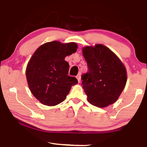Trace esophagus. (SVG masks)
<instances>
[{"label":"esophagus","mask_w":147,"mask_h":147,"mask_svg":"<svg viewBox=\"0 0 147 147\" xmlns=\"http://www.w3.org/2000/svg\"><path fill=\"white\" fill-rule=\"evenodd\" d=\"M76 78L78 79V81L79 83H80V81H81V80H80V74H78V75L77 76H76Z\"/></svg>","instance_id":"esophagus-1"}]
</instances>
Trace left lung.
I'll return each mask as SVG.
<instances>
[{"label": "left lung", "mask_w": 147, "mask_h": 147, "mask_svg": "<svg viewBox=\"0 0 147 147\" xmlns=\"http://www.w3.org/2000/svg\"><path fill=\"white\" fill-rule=\"evenodd\" d=\"M82 54L88 72L82 76V85L88 101L100 108L113 104L127 83L125 66L111 49L102 44L84 47Z\"/></svg>", "instance_id": "left-lung-1"}]
</instances>
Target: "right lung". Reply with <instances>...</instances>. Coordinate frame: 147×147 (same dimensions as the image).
<instances>
[{"label": "right lung", "mask_w": 147, "mask_h": 147, "mask_svg": "<svg viewBox=\"0 0 147 147\" xmlns=\"http://www.w3.org/2000/svg\"><path fill=\"white\" fill-rule=\"evenodd\" d=\"M76 42L52 41L40 46L26 67V78L32 94L47 106H55L67 98L71 88L78 83L68 75L69 65L65 58L77 51Z\"/></svg>", "instance_id": "add662e5"}]
</instances>
